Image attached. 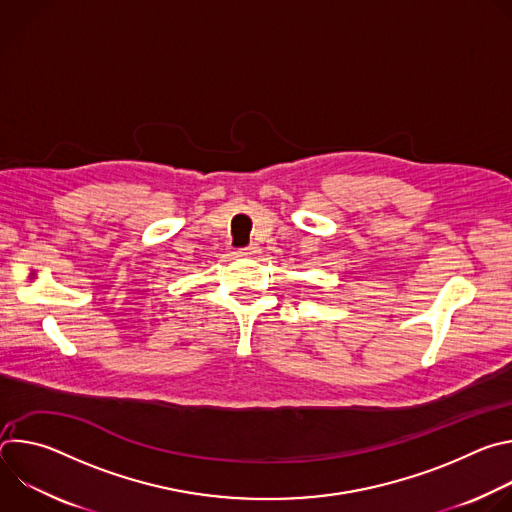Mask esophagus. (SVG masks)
<instances>
[{
    "instance_id": "obj_1",
    "label": "esophagus",
    "mask_w": 512,
    "mask_h": 512,
    "mask_svg": "<svg viewBox=\"0 0 512 512\" xmlns=\"http://www.w3.org/2000/svg\"><path fill=\"white\" fill-rule=\"evenodd\" d=\"M259 253H261V247H259V245H249V247H245V249L239 251V255H243V257H257Z\"/></svg>"
}]
</instances>
